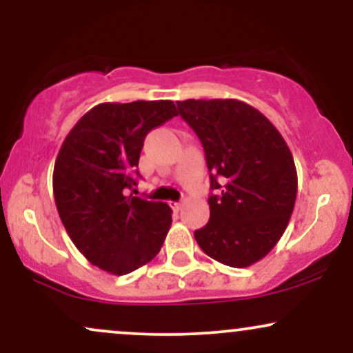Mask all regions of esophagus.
I'll return each mask as SVG.
<instances>
[{
  "instance_id": "obj_1",
  "label": "esophagus",
  "mask_w": 353,
  "mask_h": 353,
  "mask_svg": "<svg viewBox=\"0 0 353 353\" xmlns=\"http://www.w3.org/2000/svg\"><path fill=\"white\" fill-rule=\"evenodd\" d=\"M171 208L176 210V212H179V210L182 209V202H171Z\"/></svg>"
}]
</instances>
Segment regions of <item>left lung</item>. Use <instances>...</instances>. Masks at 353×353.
<instances>
[{"label": "left lung", "mask_w": 353, "mask_h": 353, "mask_svg": "<svg viewBox=\"0 0 353 353\" xmlns=\"http://www.w3.org/2000/svg\"><path fill=\"white\" fill-rule=\"evenodd\" d=\"M199 137L210 176V217L197 244L221 264L249 267L282 237L297 197L294 157L281 132L237 99L177 101Z\"/></svg>", "instance_id": "left-lung-1"}]
</instances>
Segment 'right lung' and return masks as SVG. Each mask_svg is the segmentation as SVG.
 I'll return each instance as SVG.
<instances>
[{
  "instance_id": "1",
  "label": "right lung",
  "mask_w": 353,
  "mask_h": 353,
  "mask_svg": "<svg viewBox=\"0 0 353 353\" xmlns=\"http://www.w3.org/2000/svg\"><path fill=\"white\" fill-rule=\"evenodd\" d=\"M177 116L172 101L103 103L88 111L61 145L52 172L64 229L91 264L124 275L159 254L172 222L164 202L128 196L137 184L151 129Z\"/></svg>"
}]
</instances>
